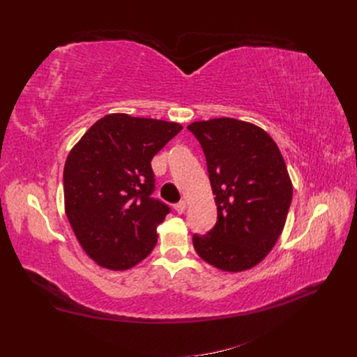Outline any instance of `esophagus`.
Masks as SVG:
<instances>
[{
  "instance_id": "esophagus-1",
  "label": "esophagus",
  "mask_w": 357,
  "mask_h": 357,
  "mask_svg": "<svg viewBox=\"0 0 357 357\" xmlns=\"http://www.w3.org/2000/svg\"><path fill=\"white\" fill-rule=\"evenodd\" d=\"M174 210H176L178 214L185 213V210H186V202H185V201H180V202L174 204Z\"/></svg>"
}]
</instances>
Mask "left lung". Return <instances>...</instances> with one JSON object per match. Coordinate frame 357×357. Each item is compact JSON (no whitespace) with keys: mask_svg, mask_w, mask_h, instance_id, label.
I'll return each mask as SVG.
<instances>
[{"mask_svg":"<svg viewBox=\"0 0 357 357\" xmlns=\"http://www.w3.org/2000/svg\"><path fill=\"white\" fill-rule=\"evenodd\" d=\"M197 137L211 183L218 222L193 247L205 262L240 273L262 262L282 235L291 181L274 139L262 128L232 117L188 126Z\"/></svg>","mask_w":357,"mask_h":357,"instance_id":"obj_1","label":"left lung"}]
</instances>
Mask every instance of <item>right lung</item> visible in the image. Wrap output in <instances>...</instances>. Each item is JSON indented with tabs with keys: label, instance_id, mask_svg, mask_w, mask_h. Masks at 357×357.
<instances>
[{
	"label": "right lung",
	"instance_id": "1",
	"mask_svg": "<svg viewBox=\"0 0 357 357\" xmlns=\"http://www.w3.org/2000/svg\"><path fill=\"white\" fill-rule=\"evenodd\" d=\"M183 126L107 114L75 144L63 167L66 214L80 245L102 268L123 271L158 243L169 207L152 198L153 156Z\"/></svg>",
	"mask_w": 357,
	"mask_h": 357
}]
</instances>
